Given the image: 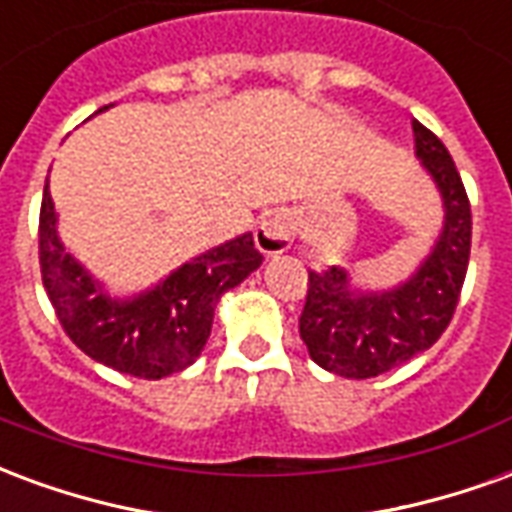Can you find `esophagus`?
Masks as SVG:
<instances>
[{
  "mask_svg": "<svg viewBox=\"0 0 512 512\" xmlns=\"http://www.w3.org/2000/svg\"><path fill=\"white\" fill-rule=\"evenodd\" d=\"M296 230H299V216H296V213L288 211V208L274 211L268 219H263L260 227H257V249L268 257L282 255V252H288L290 244H293Z\"/></svg>",
  "mask_w": 512,
  "mask_h": 512,
  "instance_id": "obj_1",
  "label": "esophagus"
}]
</instances>
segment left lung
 I'll return each mask as SVG.
<instances>
[{
  "label": "left lung",
  "instance_id": "left-lung-1",
  "mask_svg": "<svg viewBox=\"0 0 512 512\" xmlns=\"http://www.w3.org/2000/svg\"><path fill=\"white\" fill-rule=\"evenodd\" d=\"M411 128L419 164L439 189L444 224L428 257L395 288H359L343 266L310 271L299 332L312 362L334 376H381L428 351L461 296L472 246L469 197L439 136L417 120Z\"/></svg>",
  "mask_w": 512,
  "mask_h": 512
}]
</instances>
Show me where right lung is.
Returning <instances> with one entry per match:
<instances>
[{
  "instance_id": "1",
  "label": "right lung",
  "mask_w": 512,
  "mask_h": 512,
  "mask_svg": "<svg viewBox=\"0 0 512 512\" xmlns=\"http://www.w3.org/2000/svg\"><path fill=\"white\" fill-rule=\"evenodd\" d=\"M260 263L263 255L257 252L252 233H244L186 260L153 288L120 299L65 249L57 233L49 183L43 189V288L65 334L90 359L115 367L117 373L156 381L194 365L211 337L219 299L241 285Z\"/></svg>"
}]
</instances>
